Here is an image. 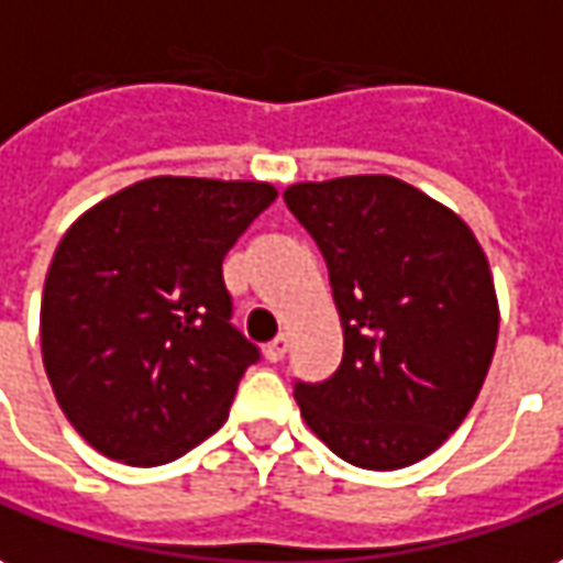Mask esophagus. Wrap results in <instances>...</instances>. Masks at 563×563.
Listing matches in <instances>:
<instances>
[{
	"label": "esophagus",
	"instance_id": "esophagus-1",
	"mask_svg": "<svg viewBox=\"0 0 563 563\" xmlns=\"http://www.w3.org/2000/svg\"><path fill=\"white\" fill-rule=\"evenodd\" d=\"M288 346H290L288 333H278L273 343H266V346H263V355H266V362H273V364L282 362V358L288 355Z\"/></svg>",
	"mask_w": 563,
	"mask_h": 563
}]
</instances>
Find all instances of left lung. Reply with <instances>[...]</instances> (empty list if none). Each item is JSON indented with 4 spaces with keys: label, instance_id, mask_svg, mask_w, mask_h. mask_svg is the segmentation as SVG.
Listing matches in <instances>:
<instances>
[{
    "label": "left lung",
    "instance_id": "8db88e82",
    "mask_svg": "<svg viewBox=\"0 0 563 563\" xmlns=\"http://www.w3.org/2000/svg\"><path fill=\"white\" fill-rule=\"evenodd\" d=\"M328 263L343 362L297 383L306 426L352 466L389 472L438 451L482 393L499 333L475 232L389 174L285 189Z\"/></svg>",
    "mask_w": 563,
    "mask_h": 563
}]
</instances>
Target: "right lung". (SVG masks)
<instances>
[{
	"label": "right lung",
	"instance_id": "add662e5",
	"mask_svg": "<svg viewBox=\"0 0 563 563\" xmlns=\"http://www.w3.org/2000/svg\"><path fill=\"white\" fill-rule=\"evenodd\" d=\"M275 196L260 180L150 177L60 239L42 290V362L95 451L162 466L227 422L260 352L230 324L223 257Z\"/></svg>",
	"mask_w": 563,
	"mask_h": 563
}]
</instances>
